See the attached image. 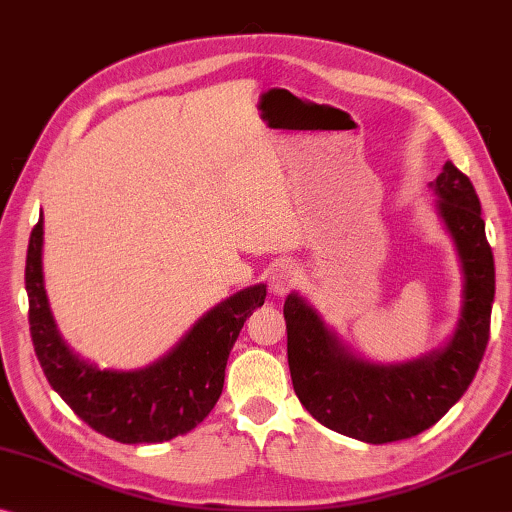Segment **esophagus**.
Listing matches in <instances>:
<instances>
[{"instance_id": "34e87169", "label": "esophagus", "mask_w": 512, "mask_h": 512, "mask_svg": "<svg viewBox=\"0 0 512 512\" xmlns=\"http://www.w3.org/2000/svg\"><path fill=\"white\" fill-rule=\"evenodd\" d=\"M298 282V269L291 262H282L275 266L269 278V289L273 296H285Z\"/></svg>"}]
</instances>
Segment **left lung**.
Returning <instances> with one entry per match:
<instances>
[{"mask_svg": "<svg viewBox=\"0 0 512 512\" xmlns=\"http://www.w3.org/2000/svg\"><path fill=\"white\" fill-rule=\"evenodd\" d=\"M431 189L462 271L460 319L442 348L396 364L364 360L296 291L285 300L294 392L316 421L353 440L399 442L437 424L467 392L488 346L494 257L485 239L481 202L469 177L451 161Z\"/></svg>", "mask_w": 512, "mask_h": 512, "instance_id": "left-lung-1", "label": "left lung"}]
</instances>
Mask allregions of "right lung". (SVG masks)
<instances>
[{
	"label": "right lung",
	"instance_id": "obj_1",
	"mask_svg": "<svg viewBox=\"0 0 512 512\" xmlns=\"http://www.w3.org/2000/svg\"><path fill=\"white\" fill-rule=\"evenodd\" d=\"M43 214L31 232L24 285L36 358L56 394L93 431L123 444L168 442L205 419L223 392L225 364L243 323L264 305L266 285L212 307L157 362L134 371L100 369L63 342L43 275Z\"/></svg>",
	"mask_w": 512,
	"mask_h": 512
}]
</instances>
